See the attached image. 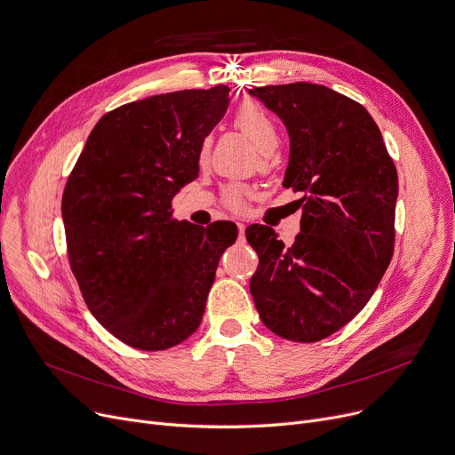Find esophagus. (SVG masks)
Wrapping results in <instances>:
<instances>
[{
	"instance_id": "34e87169",
	"label": "esophagus",
	"mask_w": 455,
	"mask_h": 455,
	"mask_svg": "<svg viewBox=\"0 0 455 455\" xmlns=\"http://www.w3.org/2000/svg\"><path fill=\"white\" fill-rule=\"evenodd\" d=\"M237 230H240V237H243V234H245V223H237Z\"/></svg>"
}]
</instances>
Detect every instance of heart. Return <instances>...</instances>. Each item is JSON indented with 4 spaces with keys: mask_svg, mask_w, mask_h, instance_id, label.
<instances>
[{
    "mask_svg": "<svg viewBox=\"0 0 455 455\" xmlns=\"http://www.w3.org/2000/svg\"><path fill=\"white\" fill-rule=\"evenodd\" d=\"M234 124L254 143L259 153L266 155L264 164L267 165V162H269L267 155L278 148V140H280L278 129L273 122V117L258 103L247 101L240 108H237L235 116H234ZM206 155H208V141L203 143V148H201V160H204ZM247 196H249V189L245 186L232 184L223 189V203L230 210H235V212L243 210Z\"/></svg>",
    "mask_w": 455,
    "mask_h": 455,
    "instance_id": "obj_1",
    "label": "heart"
}]
</instances>
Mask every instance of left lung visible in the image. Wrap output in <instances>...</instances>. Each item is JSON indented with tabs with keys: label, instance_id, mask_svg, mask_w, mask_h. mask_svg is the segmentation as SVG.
<instances>
[{
	"label": "left lung",
	"instance_id": "1",
	"mask_svg": "<svg viewBox=\"0 0 455 455\" xmlns=\"http://www.w3.org/2000/svg\"><path fill=\"white\" fill-rule=\"evenodd\" d=\"M290 134L283 186L300 191V232L288 247L251 225L258 254L251 295L276 336L315 343L362 312L395 251L398 175L363 105L321 84L249 90Z\"/></svg>",
	"mask_w": 455,
	"mask_h": 455
}]
</instances>
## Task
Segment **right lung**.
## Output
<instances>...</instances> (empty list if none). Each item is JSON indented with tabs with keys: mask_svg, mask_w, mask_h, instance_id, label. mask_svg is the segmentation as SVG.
I'll return each instance as SVG.
<instances>
[{
	"mask_svg": "<svg viewBox=\"0 0 455 455\" xmlns=\"http://www.w3.org/2000/svg\"><path fill=\"white\" fill-rule=\"evenodd\" d=\"M228 92L180 90L107 112L68 177L69 267L92 315L132 348H172L199 328L220 258L237 237L232 221L204 228L172 210L199 177Z\"/></svg>",
	"mask_w": 455,
	"mask_h": 455,
	"instance_id": "add662e5",
	"label": "right lung"
}]
</instances>
